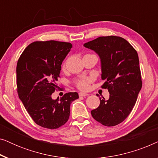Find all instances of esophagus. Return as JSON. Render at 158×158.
Returning a JSON list of instances; mask_svg holds the SVG:
<instances>
[{
    "mask_svg": "<svg viewBox=\"0 0 158 158\" xmlns=\"http://www.w3.org/2000/svg\"><path fill=\"white\" fill-rule=\"evenodd\" d=\"M88 96V94H85V93H79V96L80 97H85Z\"/></svg>",
    "mask_w": 158,
    "mask_h": 158,
    "instance_id": "obj_1",
    "label": "esophagus"
}]
</instances>
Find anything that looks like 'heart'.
<instances>
[{
  "mask_svg": "<svg viewBox=\"0 0 158 158\" xmlns=\"http://www.w3.org/2000/svg\"><path fill=\"white\" fill-rule=\"evenodd\" d=\"M90 55V54H88V55ZM91 81H92V79L90 78V77H85V78H82L77 82L76 86L77 88L80 90H88V88H89V84Z\"/></svg>",
  "mask_w": 158,
  "mask_h": 158,
  "instance_id": "heart-1",
  "label": "heart"
}]
</instances>
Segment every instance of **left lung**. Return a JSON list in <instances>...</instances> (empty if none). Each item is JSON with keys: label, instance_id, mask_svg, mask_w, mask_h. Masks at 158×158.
Listing matches in <instances>:
<instances>
[{"label": "left lung", "instance_id": "left-lung-1", "mask_svg": "<svg viewBox=\"0 0 158 158\" xmlns=\"http://www.w3.org/2000/svg\"><path fill=\"white\" fill-rule=\"evenodd\" d=\"M84 47L100 57L101 78L105 80L101 88L108 89L110 94L108 100L100 98V105L92 110L91 115L104 126H116L131 113L142 88L137 51L126 40L117 36H100L85 43Z\"/></svg>", "mask_w": 158, "mask_h": 158}]
</instances>
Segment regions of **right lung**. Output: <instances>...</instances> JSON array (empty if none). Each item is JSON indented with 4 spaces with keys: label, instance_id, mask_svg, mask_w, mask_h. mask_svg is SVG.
Returning a JSON list of instances; mask_svg holds the SVG:
<instances>
[{
    "label": "right lung",
    "instance_id": "1",
    "mask_svg": "<svg viewBox=\"0 0 158 158\" xmlns=\"http://www.w3.org/2000/svg\"><path fill=\"white\" fill-rule=\"evenodd\" d=\"M73 45L58 41H36L21 54L16 66L19 97L32 119L39 126L57 129L68 122L72 101L79 98L77 93H67L60 99L52 98L59 89L62 61Z\"/></svg>",
    "mask_w": 158,
    "mask_h": 158
}]
</instances>
